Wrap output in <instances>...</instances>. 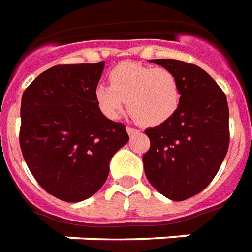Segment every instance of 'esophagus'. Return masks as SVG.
<instances>
[{
    "mask_svg": "<svg viewBox=\"0 0 252 252\" xmlns=\"http://www.w3.org/2000/svg\"><path fill=\"white\" fill-rule=\"evenodd\" d=\"M126 132H128V135H129V136H133V135L139 133V131H138V129H135V128H132V126H126Z\"/></svg>",
    "mask_w": 252,
    "mask_h": 252,
    "instance_id": "1",
    "label": "esophagus"
}]
</instances>
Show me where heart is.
<instances>
[{"instance_id": "b5f03b06", "label": "heart", "mask_w": 252, "mask_h": 252, "mask_svg": "<svg viewBox=\"0 0 252 252\" xmlns=\"http://www.w3.org/2000/svg\"><path fill=\"white\" fill-rule=\"evenodd\" d=\"M110 85L97 84L95 99L109 119H119L126 109L138 123L160 126L172 117L181 102L176 76L164 67L124 62L113 68Z\"/></svg>"}]
</instances>
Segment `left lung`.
I'll return each mask as SVG.
<instances>
[{"label": "left lung", "instance_id": "left-lung-1", "mask_svg": "<svg viewBox=\"0 0 252 252\" xmlns=\"http://www.w3.org/2000/svg\"><path fill=\"white\" fill-rule=\"evenodd\" d=\"M178 78L181 102L165 123L145 132L143 168L156 190L174 201L193 197L217 175L229 148V107L207 71L175 59H153Z\"/></svg>", "mask_w": 252, "mask_h": 252}]
</instances>
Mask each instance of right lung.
<instances>
[{
    "label": "right lung",
    "instance_id": "obj_1",
    "mask_svg": "<svg viewBox=\"0 0 252 252\" xmlns=\"http://www.w3.org/2000/svg\"><path fill=\"white\" fill-rule=\"evenodd\" d=\"M104 62L59 64L23 92L20 149L44 190L67 203L95 194L109 162L129 136L123 123L104 117L95 99Z\"/></svg>",
    "mask_w": 252,
    "mask_h": 252
}]
</instances>
